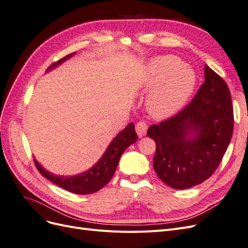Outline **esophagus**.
<instances>
[{
    "mask_svg": "<svg viewBox=\"0 0 248 248\" xmlns=\"http://www.w3.org/2000/svg\"><path fill=\"white\" fill-rule=\"evenodd\" d=\"M147 129H148V125L144 121H140L136 124V130H137V133L140 138L146 136Z\"/></svg>",
    "mask_w": 248,
    "mask_h": 248,
    "instance_id": "34e87169",
    "label": "esophagus"
}]
</instances>
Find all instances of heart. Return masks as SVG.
I'll return each mask as SVG.
<instances>
[{
    "label": "heart",
    "instance_id": "b5f03b06",
    "mask_svg": "<svg viewBox=\"0 0 248 248\" xmlns=\"http://www.w3.org/2000/svg\"><path fill=\"white\" fill-rule=\"evenodd\" d=\"M194 86V72L181 60L174 56L154 59L144 78L145 89H152L146 101L149 112L157 118L174 115L188 100Z\"/></svg>",
    "mask_w": 248,
    "mask_h": 248
}]
</instances>
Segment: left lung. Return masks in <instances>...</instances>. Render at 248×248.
<instances>
[{
	"label": "left lung",
	"instance_id": "8db88e82",
	"mask_svg": "<svg viewBox=\"0 0 248 248\" xmlns=\"http://www.w3.org/2000/svg\"><path fill=\"white\" fill-rule=\"evenodd\" d=\"M234 129L227 82L205 65V81L177 115L149 127L154 140L155 172L174 189H186L212 176L226 153Z\"/></svg>",
	"mask_w": 248,
	"mask_h": 248
}]
</instances>
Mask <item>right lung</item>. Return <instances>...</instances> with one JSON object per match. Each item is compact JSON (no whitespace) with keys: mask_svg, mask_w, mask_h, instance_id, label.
Instances as JSON below:
<instances>
[{"mask_svg":"<svg viewBox=\"0 0 248 248\" xmlns=\"http://www.w3.org/2000/svg\"><path fill=\"white\" fill-rule=\"evenodd\" d=\"M73 55L74 52L59 60L58 62L52 63L48 67L47 70L63 63L65 60L69 59ZM137 140L138 134L136 132V128H134V125L133 123H129L126 126L125 129H123L112 140L100 160L87 171L77 176L62 177L52 175L44 170L36 161V159H34V162L40 174L43 177L48 179L52 183H55L56 185L73 193L90 194L100 190L110 181V179L114 176L116 169L118 167L120 157H121V155L125 151V149L133 144V142H136Z\"/></svg>","mask_w":248,"mask_h":248,"instance_id":"right-lung-1","label":"right lung"}]
</instances>
